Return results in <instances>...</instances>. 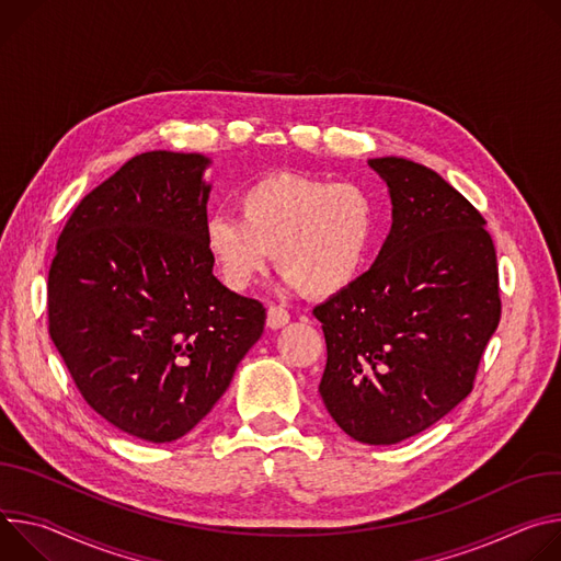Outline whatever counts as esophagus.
Here are the masks:
<instances>
[{"mask_svg": "<svg viewBox=\"0 0 561 561\" xmlns=\"http://www.w3.org/2000/svg\"><path fill=\"white\" fill-rule=\"evenodd\" d=\"M285 323H289V312H287V309L280 307V305H270V309H267V328L278 330Z\"/></svg>", "mask_w": 561, "mask_h": 561, "instance_id": "34e87169", "label": "esophagus"}]
</instances>
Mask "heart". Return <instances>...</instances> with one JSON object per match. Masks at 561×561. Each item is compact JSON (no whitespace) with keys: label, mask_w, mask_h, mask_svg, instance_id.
Instances as JSON below:
<instances>
[{"label":"heart","mask_w":561,"mask_h":561,"mask_svg":"<svg viewBox=\"0 0 561 561\" xmlns=\"http://www.w3.org/2000/svg\"><path fill=\"white\" fill-rule=\"evenodd\" d=\"M236 209L205 229L209 259L236 291L267 270L276 249L289 287L328 298L358 280L377 244L379 205L358 182L270 173L244 186Z\"/></svg>","instance_id":"b5f03b06"}]
</instances>
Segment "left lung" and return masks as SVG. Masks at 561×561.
<instances>
[{
    "mask_svg": "<svg viewBox=\"0 0 561 561\" xmlns=\"http://www.w3.org/2000/svg\"><path fill=\"white\" fill-rule=\"evenodd\" d=\"M367 164L390 186L392 229L377 263L314 307L328 345L319 392L352 439L392 446L472 392L502 319L500 270L483 216L439 173Z\"/></svg>",
    "mask_w": 561,
    "mask_h": 561,
    "instance_id": "obj_1",
    "label": "left lung"
}]
</instances>
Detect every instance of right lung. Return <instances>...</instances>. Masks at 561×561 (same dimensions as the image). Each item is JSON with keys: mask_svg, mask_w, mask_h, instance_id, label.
Listing matches in <instances>:
<instances>
[{"mask_svg": "<svg viewBox=\"0 0 561 561\" xmlns=\"http://www.w3.org/2000/svg\"><path fill=\"white\" fill-rule=\"evenodd\" d=\"M201 153L149 151L82 198L48 270V334L84 401L131 437H184L265 328L207 252Z\"/></svg>", "mask_w": 561, "mask_h": 561, "instance_id": "1", "label": "right lung"}]
</instances>
